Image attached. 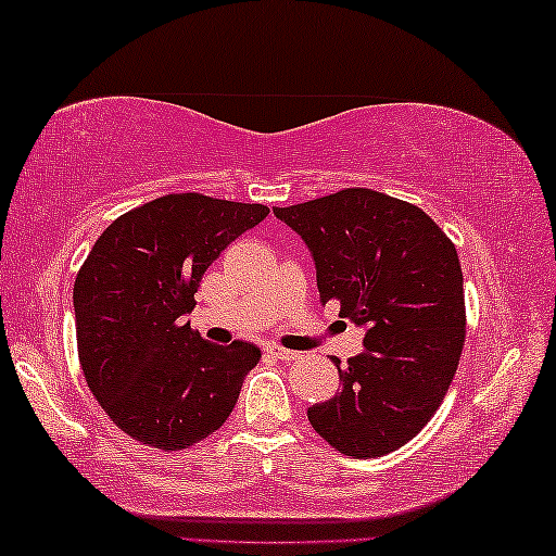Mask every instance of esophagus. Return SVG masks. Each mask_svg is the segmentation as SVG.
<instances>
[{
  "instance_id": "34e87169",
  "label": "esophagus",
  "mask_w": 556,
  "mask_h": 556,
  "mask_svg": "<svg viewBox=\"0 0 556 556\" xmlns=\"http://www.w3.org/2000/svg\"><path fill=\"white\" fill-rule=\"evenodd\" d=\"M268 354L276 356V359H295V352H291V349H283V346H268Z\"/></svg>"
}]
</instances>
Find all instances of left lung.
Returning <instances> with one entry per match:
<instances>
[{"instance_id":"left-lung-1","label":"left lung","mask_w":556,"mask_h":556,"mask_svg":"<svg viewBox=\"0 0 556 556\" xmlns=\"http://www.w3.org/2000/svg\"><path fill=\"white\" fill-rule=\"evenodd\" d=\"M316 263L318 295L367 329L341 390L308 422L352 458L409 443L443 402L466 344L458 250L417 204L364 187L276 207Z\"/></svg>"}]
</instances>
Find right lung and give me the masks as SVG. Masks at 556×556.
I'll return each instance as SVG.
<instances>
[{
	"instance_id": "1",
	"label": "right lung",
	"mask_w": 556,
	"mask_h": 556,
	"mask_svg": "<svg viewBox=\"0 0 556 556\" xmlns=\"http://www.w3.org/2000/svg\"><path fill=\"white\" fill-rule=\"evenodd\" d=\"M268 212L197 192L164 194L113 219L96 240L73 288L75 337L90 392L126 435L185 451L230 417L261 349L210 344L185 314L204 270Z\"/></svg>"
}]
</instances>
